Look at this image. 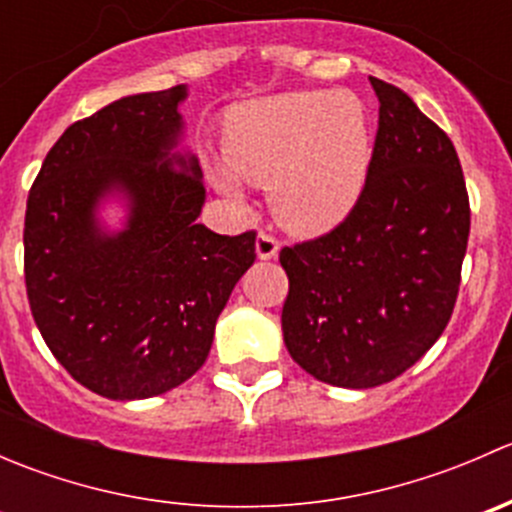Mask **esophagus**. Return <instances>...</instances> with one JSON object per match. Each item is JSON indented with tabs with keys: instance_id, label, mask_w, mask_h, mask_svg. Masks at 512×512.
I'll list each match as a JSON object with an SVG mask.
<instances>
[{
	"instance_id": "obj_1",
	"label": "esophagus",
	"mask_w": 512,
	"mask_h": 512,
	"mask_svg": "<svg viewBox=\"0 0 512 512\" xmlns=\"http://www.w3.org/2000/svg\"><path fill=\"white\" fill-rule=\"evenodd\" d=\"M255 247L260 260H272V257H277V252H280V240H277L275 235H270V232H260Z\"/></svg>"
}]
</instances>
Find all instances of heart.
<instances>
[{"label":"heart","instance_id":"b5f03b06","mask_svg":"<svg viewBox=\"0 0 512 512\" xmlns=\"http://www.w3.org/2000/svg\"><path fill=\"white\" fill-rule=\"evenodd\" d=\"M230 168L247 183H270L277 218L297 232L329 230L349 215L371 165L369 113L337 91H297L250 103L225 136ZM215 188L242 198L240 180L223 165Z\"/></svg>","mask_w":512,"mask_h":512}]
</instances>
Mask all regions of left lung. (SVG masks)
<instances>
[{
  "label": "left lung",
  "instance_id": "8db88e82",
  "mask_svg": "<svg viewBox=\"0 0 512 512\" xmlns=\"http://www.w3.org/2000/svg\"><path fill=\"white\" fill-rule=\"evenodd\" d=\"M379 131L364 190L334 230L282 247L287 352L314 379L371 389L436 344L456 307L471 205L451 138L371 76Z\"/></svg>",
  "mask_w": 512,
  "mask_h": 512
}]
</instances>
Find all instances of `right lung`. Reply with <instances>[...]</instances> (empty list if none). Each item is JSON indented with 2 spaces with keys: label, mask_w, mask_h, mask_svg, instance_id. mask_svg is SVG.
<instances>
[{
  "label": "right lung",
  "mask_w": 512,
  "mask_h": 512,
  "mask_svg": "<svg viewBox=\"0 0 512 512\" xmlns=\"http://www.w3.org/2000/svg\"><path fill=\"white\" fill-rule=\"evenodd\" d=\"M185 86L118 98L71 123L41 163L24 218V280L34 322L61 366L98 396L151 399L208 359L215 322L247 267L255 230L195 223L198 158L180 156ZM129 200L121 233L97 203Z\"/></svg>",
  "instance_id": "obj_1"
}]
</instances>
